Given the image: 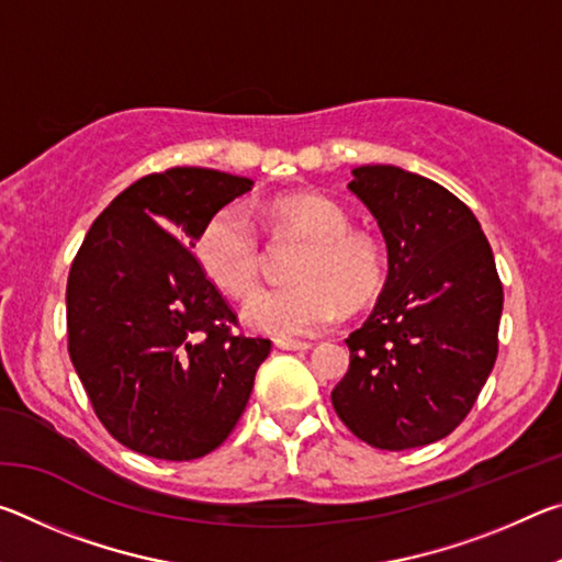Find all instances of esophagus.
<instances>
[{
  "label": "esophagus",
  "instance_id": "esophagus-1",
  "mask_svg": "<svg viewBox=\"0 0 562 562\" xmlns=\"http://www.w3.org/2000/svg\"><path fill=\"white\" fill-rule=\"evenodd\" d=\"M274 347L284 349V351H307L312 345L310 341H290V339H278L274 341Z\"/></svg>",
  "mask_w": 562,
  "mask_h": 562
}]
</instances>
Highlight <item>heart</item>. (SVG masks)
<instances>
[{"label": "heart", "mask_w": 562, "mask_h": 562, "mask_svg": "<svg viewBox=\"0 0 562 562\" xmlns=\"http://www.w3.org/2000/svg\"><path fill=\"white\" fill-rule=\"evenodd\" d=\"M278 231L307 240L288 288L265 290L247 302V325L278 339H304L335 325L341 310H361L386 282V255L374 235L351 231L349 215L325 195H284L270 205ZM203 270L235 300L250 297L260 282L262 245L240 205H223L195 240Z\"/></svg>", "instance_id": "heart-1"}]
</instances>
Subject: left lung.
Here are the masks:
<instances>
[{
    "mask_svg": "<svg viewBox=\"0 0 562 562\" xmlns=\"http://www.w3.org/2000/svg\"><path fill=\"white\" fill-rule=\"evenodd\" d=\"M351 176L386 240L389 274L372 315L345 339L349 369L331 406L374 449H416L449 436L486 384L503 284L479 221L443 186L396 166Z\"/></svg>",
    "mask_w": 562,
    "mask_h": 562,
    "instance_id": "1",
    "label": "left lung"
}]
</instances>
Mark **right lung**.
Wrapping results in <instances>:
<instances>
[{
    "label": "right lung",
    "instance_id": "1",
    "mask_svg": "<svg viewBox=\"0 0 562 562\" xmlns=\"http://www.w3.org/2000/svg\"><path fill=\"white\" fill-rule=\"evenodd\" d=\"M250 188L211 168L150 173L113 198L76 252L69 357L99 422L131 451L201 459L245 412L272 341L233 331L237 315L190 247Z\"/></svg>",
    "mask_w": 562,
    "mask_h": 562
}]
</instances>
